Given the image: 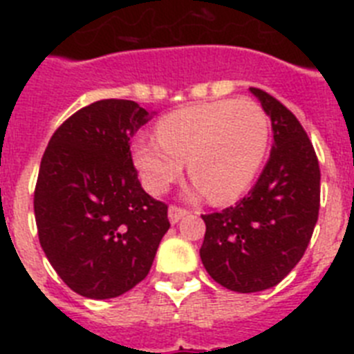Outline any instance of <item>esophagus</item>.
Masks as SVG:
<instances>
[{
  "label": "esophagus",
  "instance_id": "34e87169",
  "mask_svg": "<svg viewBox=\"0 0 354 354\" xmlns=\"http://www.w3.org/2000/svg\"><path fill=\"white\" fill-rule=\"evenodd\" d=\"M186 214L187 211L183 207H177V205H170V207H168V218H170L171 223H177V221L183 220Z\"/></svg>",
  "mask_w": 354,
  "mask_h": 354
}]
</instances>
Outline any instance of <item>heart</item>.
<instances>
[{
	"label": "heart",
	"mask_w": 354,
	"mask_h": 354,
	"mask_svg": "<svg viewBox=\"0 0 354 354\" xmlns=\"http://www.w3.org/2000/svg\"><path fill=\"white\" fill-rule=\"evenodd\" d=\"M156 138H140L133 145L134 165L149 192H167L187 161L195 192L225 204L245 192L262 167L270 118L250 99L200 102L162 117Z\"/></svg>",
	"instance_id": "heart-1"
}]
</instances>
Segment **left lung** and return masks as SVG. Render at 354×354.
<instances>
[{"label": "left lung", "instance_id": "obj_1", "mask_svg": "<svg viewBox=\"0 0 354 354\" xmlns=\"http://www.w3.org/2000/svg\"><path fill=\"white\" fill-rule=\"evenodd\" d=\"M250 92L271 118L270 161L248 196L202 214V264L214 282L236 292L282 282L310 243L321 202L317 156L299 120L264 90L252 86Z\"/></svg>", "mask_w": 354, "mask_h": 354}]
</instances>
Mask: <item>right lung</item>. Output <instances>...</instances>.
<instances>
[{
    "mask_svg": "<svg viewBox=\"0 0 354 354\" xmlns=\"http://www.w3.org/2000/svg\"><path fill=\"white\" fill-rule=\"evenodd\" d=\"M150 118L134 101L92 102L55 131L40 161V246L84 298H117L142 282L170 228L168 205L143 192L131 158V138Z\"/></svg>",
    "mask_w": 354,
    "mask_h": 354,
    "instance_id": "add662e5",
    "label": "right lung"
}]
</instances>
